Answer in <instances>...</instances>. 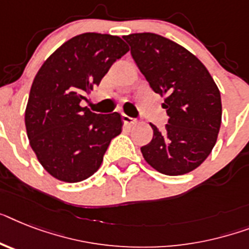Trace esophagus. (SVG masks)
I'll return each instance as SVG.
<instances>
[{"instance_id":"esophagus-1","label":"esophagus","mask_w":249,"mask_h":249,"mask_svg":"<svg viewBox=\"0 0 249 249\" xmlns=\"http://www.w3.org/2000/svg\"><path fill=\"white\" fill-rule=\"evenodd\" d=\"M122 121L123 123H124V126H133V124H136L137 123V120L136 118H132V117H128L126 116V114H123L122 116Z\"/></svg>"}]
</instances>
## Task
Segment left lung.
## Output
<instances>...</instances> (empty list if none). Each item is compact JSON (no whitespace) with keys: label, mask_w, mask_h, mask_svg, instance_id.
Masks as SVG:
<instances>
[{"label":"left lung","mask_w":249,"mask_h":249,"mask_svg":"<svg viewBox=\"0 0 249 249\" xmlns=\"http://www.w3.org/2000/svg\"><path fill=\"white\" fill-rule=\"evenodd\" d=\"M150 88L163 96L165 128L151 124L153 140L143 159L165 176L190 173L215 146L221 124V98L210 72L196 55L154 33L123 36Z\"/></svg>","instance_id":"left-lung-1"}]
</instances>
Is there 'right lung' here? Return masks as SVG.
Returning <instances> with one entry per match:
<instances>
[{
  "mask_svg": "<svg viewBox=\"0 0 249 249\" xmlns=\"http://www.w3.org/2000/svg\"><path fill=\"white\" fill-rule=\"evenodd\" d=\"M128 51L120 36L84 33L63 43L39 69L25 127L39 163L55 179L76 183L92 176L122 131L120 113L96 114L80 102Z\"/></svg>",
  "mask_w": 249,
  "mask_h": 249,
  "instance_id": "add662e5",
  "label": "right lung"
}]
</instances>
